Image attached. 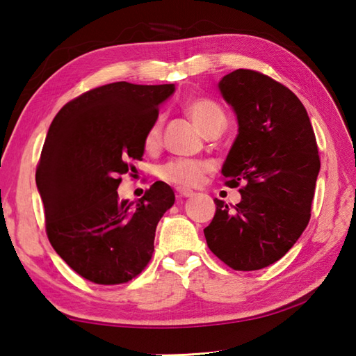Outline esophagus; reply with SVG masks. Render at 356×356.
Here are the masks:
<instances>
[{
  "instance_id": "34e87169",
  "label": "esophagus",
  "mask_w": 356,
  "mask_h": 356,
  "mask_svg": "<svg viewBox=\"0 0 356 356\" xmlns=\"http://www.w3.org/2000/svg\"><path fill=\"white\" fill-rule=\"evenodd\" d=\"M176 194H177V197H193L194 195V191H191V190H186V188H176Z\"/></svg>"
}]
</instances>
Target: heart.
I'll list each match as a JSON object with an SVG mask.
<instances>
[{"label":"heart","mask_w":356,"mask_h":356,"mask_svg":"<svg viewBox=\"0 0 356 356\" xmlns=\"http://www.w3.org/2000/svg\"><path fill=\"white\" fill-rule=\"evenodd\" d=\"M185 111L203 134L214 130V128H222L226 122L225 111L220 104L211 99V97H190L185 102ZM162 125L163 119L157 116L143 134V147L148 151H153L161 145ZM207 171L208 165L205 162L191 161V159H176V161L165 163L159 171V176L171 185L195 186L202 182Z\"/></svg>","instance_id":"b5f03b06"}]
</instances>
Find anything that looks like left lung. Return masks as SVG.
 I'll list each match as a JSON object with an SVG mask.
<instances>
[{"label": "left lung", "instance_id": "left-lung-1", "mask_svg": "<svg viewBox=\"0 0 356 356\" xmlns=\"http://www.w3.org/2000/svg\"><path fill=\"white\" fill-rule=\"evenodd\" d=\"M218 90L238 122L222 174L228 186H245L234 208L214 200V218L203 232L208 248L229 268L263 269L306 229L320 172L318 147L305 105L266 74L234 70Z\"/></svg>", "mask_w": 356, "mask_h": 356}]
</instances>
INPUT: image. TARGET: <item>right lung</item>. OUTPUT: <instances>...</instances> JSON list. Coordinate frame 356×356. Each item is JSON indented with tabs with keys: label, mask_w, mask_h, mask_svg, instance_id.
<instances>
[{
	"label": "right lung",
	"mask_w": 356,
	"mask_h": 356,
	"mask_svg": "<svg viewBox=\"0 0 356 356\" xmlns=\"http://www.w3.org/2000/svg\"><path fill=\"white\" fill-rule=\"evenodd\" d=\"M174 84L120 81L65 104L45 136L36 168L45 232L56 254L82 278L120 284L145 269L156 226L174 191L154 182L139 200H119L120 174L142 161L143 134Z\"/></svg>",
	"instance_id": "right-lung-1"
}]
</instances>
